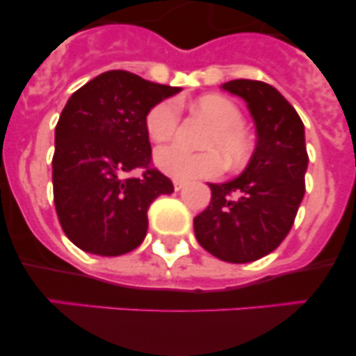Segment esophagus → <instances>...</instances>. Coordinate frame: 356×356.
<instances>
[{"mask_svg": "<svg viewBox=\"0 0 356 356\" xmlns=\"http://www.w3.org/2000/svg\"><path fill=\"white\" fill-rule=\"evenodd\" d=\"M172 185H175V191H181V188L185 187L184 181H180V180H175L172 181Z\"/></svg>", "mask_w": 356, "mask_h": 356, "instance_id": "esophagus-1", "label": "esophagus"}]
</instances>
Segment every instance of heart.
<instances>
[{"label":"heart","instance_id":"obj_1","mask_svg":"<svg viewBox=\"0 0 356 356\" xmlns=\"http://www.w3.org/2000/svg\"><path fill=\"white\" fill-rule=\"evenodd\" d=\"M195 110L213 124L202 147L208 152H188L178 145L162 147L155 152V164L165 175L176 180L188 181L199 178H215L222 172L225 159L229 168H241L252 155V140L245 131V117L241 110L223 96H202L195 101ZM180 104L175 99H162L148 110L145 129L154 143H164L175 136L180 125ZM218 151L219 156L216 154Z\"/></svg>","mask_w":356,"mask_h":356}]
</instances>
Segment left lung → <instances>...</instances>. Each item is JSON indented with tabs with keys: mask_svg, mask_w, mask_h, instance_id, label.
Returning <instances> with one entry per match:
<instances>
[{
	"mask_svg": "<svg viewBox=\"0 0 356 356\" xmlns=\"http://www.w3.org/2000/svg\"><path fill=\"white\" fill-rule=\"evenodd\" d=\"M222 89L246 101L259 140L241 176L209 184L211 201L194 218V231L216 259L246 264L274 252L292 229L309 157L299 113L273 86L231 80Z\"/></svg>",
	"mask_w": 356,
	"mask_h": 356,
	"instance_id": "obj_1",
	"label": "left lung"
}]
</instances>
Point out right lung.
I'll return each mask as SVG.
<instances>
[{
	"label": "right lung",
	"instance_id": "1",
	"mask_svg": "<svg viewBox=\"0 0 356 356\" xmlns=\"http://www.w3.org/2000/svg\"><path fill=\"white\" fill-rule=\"evenodd\" d=\"M176 92L180 87L111 70L67 99L56 125L52 184L57 218L74 246L117 257L143 243L148 208L175 191L152 165L145 117Z\"/></svg>",
	"mask_w": 356,
	"mask_h": 356
}]
</instances>
